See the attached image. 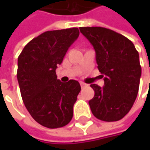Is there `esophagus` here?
<instances>
[{"instance_id":"esophagus-1","label":"esophagus","mask_w":150,"mask_h":150,"mask_svg":"<svg viewBox=\"0 0 150 150\" xmlns=\"http://www.w3.org/2000/svg\"><path fill=\"white\" fill-rule=\"evenodd\" d=\"M80 85H81V88H83L84 87L86 86V83H83V82H80Z\"/></svg>"}]
</instances>
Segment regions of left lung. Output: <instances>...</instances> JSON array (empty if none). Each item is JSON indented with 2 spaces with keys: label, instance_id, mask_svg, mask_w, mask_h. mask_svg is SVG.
I'll return each instance as SVG.
<instances>
[{
  "label": "left lung",
  "instance_id": "1",
  "mask_svg": "<svg viewBox=\"0 0 150 150\" xmlns=\"http://www.w3.org/2000/svg\"><path fill=\"white\" fill-rule=\"evenodd\" d=\"M93 46L104 86L91 84L94 97L88 102L96 118L114 122L129 112L135 101L141 77L139 52L124 36L100 26L80 27Z\"/></svg>",
  "mask_w": 150,
  "mask_h": 150
}]
</instances>
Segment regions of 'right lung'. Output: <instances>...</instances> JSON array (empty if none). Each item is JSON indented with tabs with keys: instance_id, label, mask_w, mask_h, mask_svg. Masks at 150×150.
Masks as SVG:
<instances>
[{
	"instance_id": "add662e5",
	"label": "right lung",
	"mask_w": 150,
	"mask_h": 150,
	"mask_svg": "<svg viewBox=\"0 0 150 150\" xmlns=\"http://www.w3.org/2000/svg\"><path fill=\"white\" fill-rule=\"evenodd\" d=\"M78 36L77 27L45 32L18 57L16 75L23 103L35 121L48 129L63 127L72 118L80 84L76 80L62 83L56 69Z\"/></svg>"
}]
</instances>
